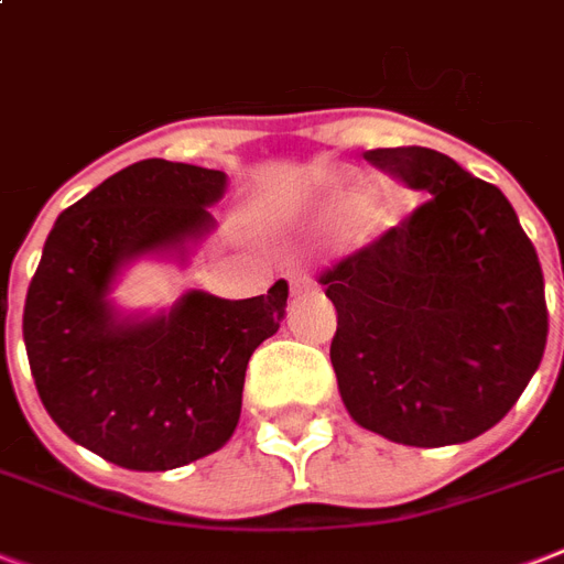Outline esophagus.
Here are the masks:
<instances>
[{
    "label": "esophagus",
    "mask_w": 564,
    "mask_h": 564,
    "mask_svg": "<svg viewBox=\"0 0 564 564\" xmlns=\"http://www.w3.org/2000/svg\"><path fill=\"white\" fill-rule=\"evenodd\" d=\"M306 285H308L306 273H300V276L291 279V291H294V294H300V291H303V288H306Z\"/></svg>",
    "instance_id": "obj_1"
}]
</instances>
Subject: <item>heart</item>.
<instances>
[{"mask_svg":"<svg viewBox=\"0 0 564 564\" xmlns=\"http://www.w3.org/2000/svg\"><path fill=\"white\" fill-rule=\"evenodd\" d=\"M410 193L404 186L392 181L362 186L359 189L354 181L338 184L317 198L308 210V223L315 228H341L347 247H366L378 240L401 223L408 214Z\"/></svg>","mask_w":564,"mask_h":564,"instance_id":"heart-1","label":"heart"}]
</instances>
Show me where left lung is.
Listing matches in <instances>:
<instances>
[{"label": "left lung", "mask_w": 564, "mask_h": 564, "mask_svg": "<svg viewBox=\"0 0 564 564\" xmlns=\"http://www.w3.org/2000/svg\"><path fill=\"white\" fill-rule=\"evenodd\" d=\"M362 156L431 198L321 276L338 312V392L357 425L392 443H467L541 366L539 256L508 198L452 156L419 145Z\"/></svg>", "instance_id": "left-lung-1"}]
</instances>
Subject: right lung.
I'll use <instances>...</instances> for the list:
<instances>
[{"label":"right lung","instance_id":"1","mask_svg":"<svg viewBox=\"0 0 564 564\" xmlns=\"http://www.w3.org/2000/svg\"><path fill=\"white\" fill-rule=\"evenodd\" d=\"M226 172L139 160L56 219L23 308L37 395L67 437L139 473L184 467L235 434L252 350L285 317L288 282L261 297L186 291L124 317L109 291L142 256L186 258L214 228Z\"/></svg>","mask_w":564,"mask_h":564}]
</instances>
